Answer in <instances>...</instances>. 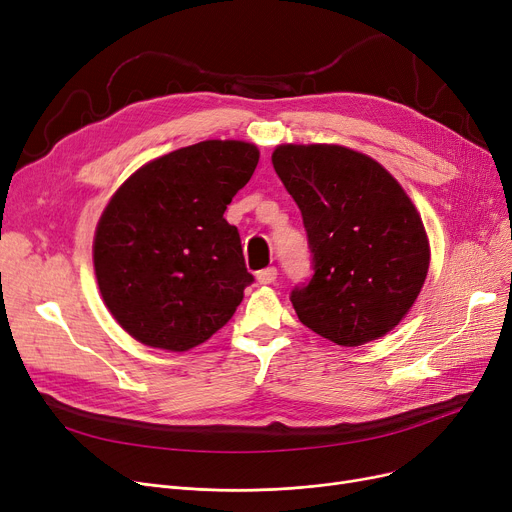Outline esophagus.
Instances as JSON below:
<instances>
[{
  "label": "esophagus",
  "instance_id": "esophagus-1",
  "mask_svg": "<svg viewBox=\"0 0 512 512\" xmlns=\"http://www.w3.org/2000/svg\"><path fill=\"white\" fill-rule=\"evenodd\" d=\"M255 278H257L259 284H272V282L278 278V270H276L274 265H272V267H265V270L257 272Z\"/></svg>",
  "mask_w": 512,
  "mask_h": 512
}]
</instances>
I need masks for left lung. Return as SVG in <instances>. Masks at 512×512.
Instances as JSON below:
<instances>
[{
  "mask_svg": "<svg viewBox=\"0 0 512 512\" xmlns=\"http://www.w3.org/2000/svg\"><path fill=\"white\" fill-rule=\"evenodd\" d=\"M272 164L301 209L313 255L311 280L290 294L299 319L340 346L388 334L429 267L409 195L378 161L340 145H280Z\"/></svg>",
  "mask_w": 512,
  "mask_h": 512,
  "instance_id": "obj_1",
  "label": "left lung"
}]
</instances>
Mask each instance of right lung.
I'll return each mask as SVG.
<instances>
[{
    "mask_svg": "<svg viewBox=\"0 0 512 512\" xmlns=\"http://www.w3.org/2000/svg\"><path fill=\"white\" fill-rule=\"evenodd\" d=\"M257 161L251 143L201 141L149 161L107 203L95 276L134 340L184 353L228 324L253 276L224 211Z\"/></svg>",
    "mask_w": 512,
    "mask_h": 512,
    "instance_id": "1",
    "label": "right lung"
}]
</instances>
